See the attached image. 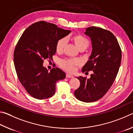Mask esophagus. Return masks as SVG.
Instances as JSON below:
<instances>
[{
  "label": "esophagus",
  "instance_id": "obj_1",
  "mask_svg": "<svg viewBox=\"0 0 133 133\" xmlns=\"http://www.w3.org/2000/svg\"><path fill=\"white\" fill-rule=\"evenodd\" d=\"M66 77L67 78H73V76H72V75H70V74H66Z\"/></svg>",
  "mask_w": 133,
  "mask_h": 133
}]
</instances>
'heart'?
Wrapping results in <instances>:
<instances>
[{
    "label": "heart",
    "mask_w": 133,
    "mask_h": 133,
    "mask_svg": "<svg viewBox=\"0 0 133 133\" xmlns=\"http://www.w3.org/2000/svg\"><path fill=\"white\" fill-rule=\"evenodd\" d=\"M73 40L76 46L80 50H84L88 48L90 45L89 40L82 35H77L73 37ZM67 44V39L63 37L57 41L56 49L57 52H62ZM80 62L77 59H63L60 61V65L63 69L69 72L75 71L76 67L79 66Z\"/></svg>",
    "instance_id": "obj_1"
}]
</instances>
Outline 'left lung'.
I'll list each match as a JSON object with an SVG mask.
<instances>
[{
  "label": "left lung",
  "instance_id": "1",
  "mask_svg": "<svg viewBox=\"0 0 133 133\" xmlns=\"http://www.w3.org/2000/svg\"><path fill=\"white\" fill-rule=\"evenodd\" d=\"M84 33L91 38L93 49L82 72L93 73L90 78L77 77L80 85L74 94L78 100L90 103L103 97L114 83L120 66L121 50L111 31L92 26L85 29Z\"/></svg>",
  "mask_w": 133,
  "mask_h": 133
}]
</instances>
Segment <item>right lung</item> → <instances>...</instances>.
<instances>
[{"mask_svg": "<svg viewBox=\"0 0 133 133\" xmlns=\"http://www.w3.org/2000/svg\"><path fill=\"white\" fill-rule=\"evenodd\" d=\"M70 32L40 21L28 27L19 39L13 55L15 70L20 82L33 97H51L55 93L56 82L66 77L61 69L55 67L48 72L43 63L44 59L53 60L57 41Z\"/></svg>", "mask_w": 133, "mask_h": 133, "instance_id": "add662e5", "label": "right lung"}]
</instances>
